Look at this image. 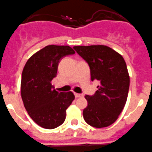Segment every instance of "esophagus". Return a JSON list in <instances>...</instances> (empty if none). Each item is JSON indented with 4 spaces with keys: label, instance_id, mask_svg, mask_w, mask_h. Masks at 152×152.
<instances>
[{
    "label": "esophagus",
    "instance_id": "esophagus-1",
    "mask_svg": "<svg viewBox=\"0 0 152 152\" xmlns=\"http://www.w3.org/2000/svg\"><path fill=\"white\" fill-rule=\"evenodd\" d=\"M75 96L76 98H78V97H82L83 96V94H80V93H75Z\"/></svg>",
    "mask_w": 152,
    "mask_h": 152
}]
</instances>
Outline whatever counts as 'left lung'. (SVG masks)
<instances>
[{
	"label": "left lung",
	"instance_id": "8db88e82",
	"mask_svg": "<svg viewBox=\"0 0 152 152\" xmlns=\"http://www.w3.org/2000/svg\"><path fill=\"white\" fill-rule=\"evenodd\" d=\"M76 52L88 63L91 80L100 85L93 96H85L87 106L83 111L84 121L96 128L115 123L127 99L130 76L123 56L105 45L75 46Z\"/></svg>",
	"mask_w": 152,
	"mask_h": 152
}]
</instances>
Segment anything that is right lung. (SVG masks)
<instances>
[{
	"label": "right lung",
	"mask_w": 152,
	"mask_h": 152,
	"mask_svg": "<svg viewBox=\"0 0 152 152\" xmlns=\"http://www.w3.org/2000/svg\"><path fill=\"white\" fill-rule=\"evenodd\" d=\"M75 53L69 46L48 45L33 54L22 71L21 96L31 118L40 126L54 129L65 121L66 109L75 99L72 91L53 89L61 58Z\"/></svg>",
	"instance_id": "right-lung-1"
}]
</instances>
